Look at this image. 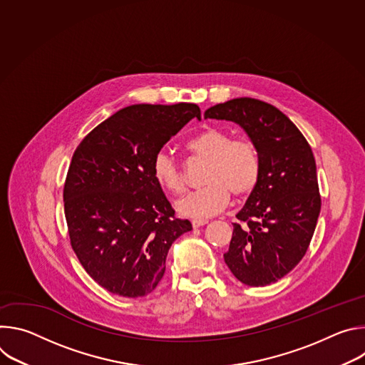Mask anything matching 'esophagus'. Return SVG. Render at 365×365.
<instances>
[{"label":"esophagus","mask_w":365,"mask_h":365,"mask_svg":"<svg viewBox=\"0 0 365 365\" xmlns=\"http://www.w3.org/2000/svg\"><path fill=\"white\" fill-rule=\"evenodd\" d=\"M205 224H207V220H193V221H192L193 228H199V227H202V225H205Z\"/></svg>","instance_id":"34e87169"}]
</instances>
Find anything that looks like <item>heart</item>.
Masks as SVG:
<instances>
[{
  "instance_id": "1",
  "label": "heart",
  "mask_w": 365,
  "mask_h": 365,
  "mask_svg": "<svg viewBox=\"0 0 365 365\" xmlns=\"http://www.w3.org/2000/svg\"><path fill=\"white\" fill-rule=\"evenodd\" d=\"M193 160H205L203 187L178 202V212L189 218H207L221 212L231 193L241 199L251 195L263 173V160L257 144L245 137H234L220 127H207L185 143ZM151 173L168 193L180 196L187 189L183 169L165 151L154 155Z\"/></svg>"
}]
</instances>
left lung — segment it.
<instances>
[{
	"instance_id": "1",
	"label": "left lung",
	"mask_w": 365,
	"mask_h": 365,
	"mask_svg": "<svg viewBox=\"0 0 365 365\" xmlns=\"http://www.w3.org/2000/svg\"><path fill=\"white\" fill-rule=\"evenodd\" d=\"M205 118L240 124L262 153V179L237 214L224 259L241 283L267 286L299 264L314 237L321 212L314 153L299 128L264 101L235 98L206 110Z\"/></svg>"
}]
</instances>
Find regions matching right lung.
Masks as SVG:
<instances>
[{
    "instance_id": "right-lung-1",
    "label": "right lung",
    "mask_w": 365,
    "mask_h": 365,
    "mask_svg": "<svg viewBox=\"0 0 365 365\" xmlns=\"http://www.w3.org/2000/svg\"><path fill=\"white\" fill-rule=\"evenodd\" d=\"M193 117L196 103L120 110L76 147L63 186L71 245L106 290L141 297L166 272L173 241L192 230L154 180V155Z\"/></svg>"
}]
</instances>
